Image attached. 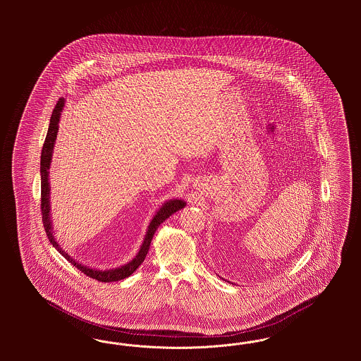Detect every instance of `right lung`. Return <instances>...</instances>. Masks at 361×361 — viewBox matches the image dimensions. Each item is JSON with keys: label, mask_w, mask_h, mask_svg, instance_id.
Instances as JSON below:
<instances>
[{"label": "right lung", "mask_w": 361, "mask_h": 361, "mask_svg": "<svg viewBox=\"0 0 361 361\" xmlns=\"http://www.w3.org/2000/svg\"><path fill=\"white\" fill-rule=\"evenodd\" d=\"M66 100L63 97H61L58 100V103L55 105L54 111H52L51 119H50V126H49V131L46 135V140L43 145V150H42V157H40V180H42V218H43V226L46 230V234L49 237V240L51 242L52 246L69 261L70 264H73L75 268H78L81 272H84L86 276L96 279L102 283H111V281H119L128 276L133 275L137 271V267L145 261V257L150 249V243L154 237V233L157 228L159 227V224H164L172 214L176 211L184 208L187 206V203L181 199H171L168 202H165L162 207L155 212L152 222L147 226V231L145 235V240L142 242V246L137 253V256L133 258L131 261H128L127 264L118 267V268H111V269H97V268H92L84 265L78 261H75L74 258L70 256L68 252H65L61 245L56 242V238L54 237V228H52L51 221V206H50V181H49V174H50V166H51L52 153H54V146H55V140H56V134L59 130V121H61V115L63 111Z\"/></svg>", "instance_id": "add662e5"}]
</instances>
